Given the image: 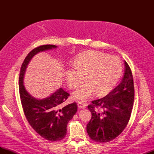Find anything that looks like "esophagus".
I'll return each mask as SVG.
<instances>
[{
	"label": "esophagus",
	"instance_id": "1",
	"mask_svg": "<svg viewBox=\"0 0 154 154\" xmlns=\"http://www.w3.org/2000/svg\"><path fill=\"white\" fill-rule=\"evenodd\" d=\"M78 106L79 108H80V109H85L86 108V104L83 101H79L78 103Z\"/></svg>",
	"mask_w": 154,
	"mask_h": 154
}]
</instances>
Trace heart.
Masks as SVG:
<instances>
[{"instance_id": "heart-1", "label": "heart", "mask_w": 154, "mask_h": 154, "mask_svg": "<svg viewBox=\"0 0 154 154\" xmlns=\"http://www.w3.org/2000/svg\"><path fill=\"white\" fill-rule=\"evenodd\" d=\"M75 68L67 69L65 78L71 88L77 87L83 80L86 82L74 92V98L86 100L94 94L103 95L115 85L122 74L120 60L98 51H87L74 60Z\"/></svg>"}]
</instances>
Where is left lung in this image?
<instances>
[{
  "mask_svg": "<svg viewBox=\"0 0 154 154\" xmlns=\"http://www.w3.org/2000/svg\"><path fill=\"white\" fill-rule=\"evenodd\" d=\"M125 72L119 84L101 99L92 101L87 106L92 114L87 132L92 141L105 143L112 141L127 127L134 100L133 76L125 62Z\"/></svg>",
  "mask_w": 154,
  "mask_h": 154,
  "instance_id": "obj_1",
  "label": "left lung"
}]
</instances>
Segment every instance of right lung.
I'll use <instances>...</instances> for the list:
<instances>
[{"mask_svg":"<svg viewBox=\"0 0 154 154\" xmlns=\"http://www.w3.org/2000/svg\"><path fill=\"white\" fill-rule=\"evenodd\" d=\"M54 45H42L31 51L23 62L19 75V94L26 118L31 127L41 137L49 141H59L66 137L69 122L76 113V102L64 105L70 96L62 88L49 97L36 100L26 90L23 78L27 64L35 54L40 51L56 48Z\"/></svg>","mask_w":154,"mask_h":154,"instance_id":"right-lung-1","label":"right lung"}]
</instances>
